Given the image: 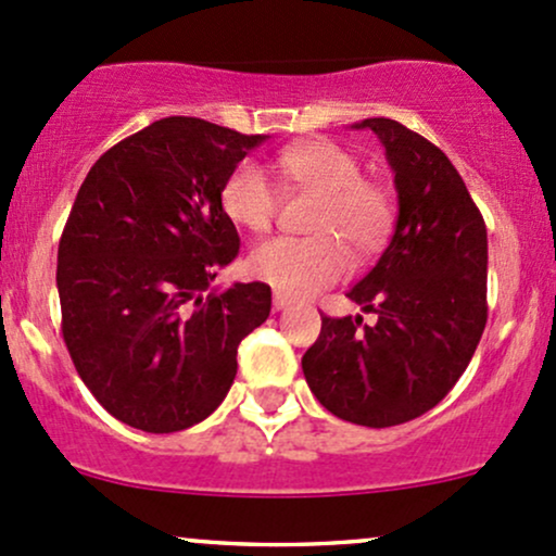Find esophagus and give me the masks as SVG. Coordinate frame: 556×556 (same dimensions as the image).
<instances>
[{
  "label": "esophagus",
  "mask_w": 556,
  "mask_h": 556,
  "mask_svg": "<svg viewBox=\"0 0 556 556\" xmlns=\"http://www.w3.org/2000/svg\"><path fill=\"white\" fill-rule=\"evenodd\" d=\"M291 304V299L286 296V294H280V291H276V294H273V307L276 309H286Z\"/></svg>",
  "instance_id": "34e87169"
}]
</instances>
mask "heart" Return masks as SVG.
Instances as JSON below:
<instances>
[{
    "instance_id": "1",
    "label": "heart",
    "mask_w": 556,
    "mask_h": 556,
    "mask_svg": "<svg viewBox=\"0 0 556 556\" xmlns=\"http://www.w3.org/2000/svg\"><path fill=\"white\" fill-rule=\"evenodd\" d=\"M280 184L320 194L309 217L315 236H280L254 247L249 273L280 294L309 296L352 270V252L370 257L386 241L394 220V202L378 180L362 176L359 160L341 143L309 139L280 149L273 157ZM220 207L233 226L265 233L278 212L270 178L254 162H239L223 180Z\"/></svg>"
}]
</instances>
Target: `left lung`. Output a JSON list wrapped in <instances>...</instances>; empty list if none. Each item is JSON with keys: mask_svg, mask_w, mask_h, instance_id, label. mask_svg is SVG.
Here are the masks:
<instances>
[{"mask_svg": "<svg viewBox=\"0 0 556 556\" xmlns=\"http://www.w3.org/2000/svg\"><path fill=\"white\" fill-rule=\"evenodd\" d=\"M394 170L399 217L378 265L349 299L378 320L323 317L302 370L336 417L391 428L454 389L483 336L489 239L463 176L435 143L389 117H367Z\"/></svg>", "mask_w": 556, "mask_h": 556, "instance_id": "8db88e82", "label": "left lung"}]
</instances>
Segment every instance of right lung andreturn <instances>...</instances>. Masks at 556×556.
<instances>
[{"instance_id":"add662e5","label":"right lung","mask_w":556,"mask_h":556,"mask_svg":"<svg viewBox=\"0 0 556 556\" xmlns=\"http://www.w3.org/2000/svg\"><path fill=\"white\" fill-rule=\"evenodd\" d=\"M265 136L162 117L108 149L80 184L58 249L62 339L112 417L176 433L220 407L270 286L212 291L239 254L220 207L228 173Z\"/></svg>"}]
</instances>
